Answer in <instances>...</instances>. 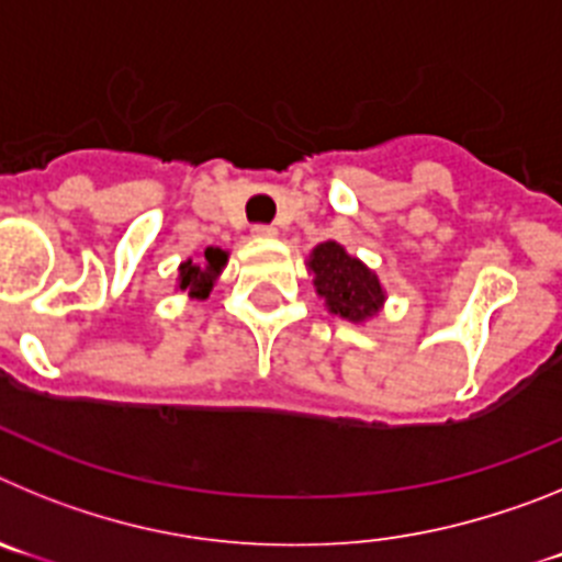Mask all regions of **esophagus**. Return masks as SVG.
<instances>
[{"label": "esophagus", "mask_w": 562, "mask_h": 562, "mask_svg": "<svg viewBox=\"0 0 562 562\" xmlns=\"http://www.w3.org/2000/svg\"><path fill=\"white\" fill-rule=\"evenodd\" d=\"M252 236H256V238H276L278 231L272 225H256V227H252Z\"/></svg>", "instance_id": "esophagus-1"}]
</instances>
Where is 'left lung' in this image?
<instances>
[{
  "label": "left lung",
  "instance_id": "obj_1",
  "mask_svg": "<svg viewBox=\"0 0 562 562\" xmlns=\"http://www.w3.org/2000/svg\"><path fill=\"white\" fill-rule=\"evenodd\" d=\"M315 292L326 301L331 315H340L351 324H366L385 304V290L371 267L357 256H349L337 241H324L306 258Z\"/></svg>",
  "mask_w": 562,
  "mask_h": 562
}]
</instances>
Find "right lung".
<instances>
[{"label":"right lung","mask_w":562,"mask_h":562,"mask_svg":"<svg viewBox=\"0 0 562 562\" xmlns=\"http://www.w3.org/2000/svg\"><path fill=\"white\" fill-rule=\"evenodd\" d=\"M225 265L227 250H222V247H207L205 256H202L200 261H193V258L182 261L180 276H177V290L188 292V295L196 297V301H205V297L211 295L213 284L220 281Z\"/></svg>","instance_id":"1"}]
</instances>
